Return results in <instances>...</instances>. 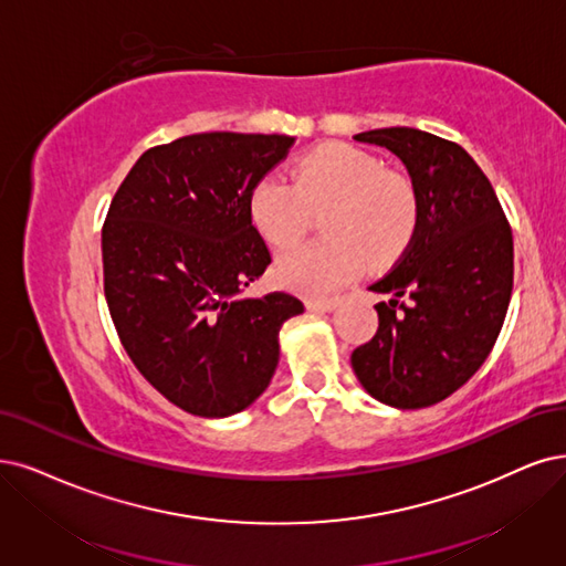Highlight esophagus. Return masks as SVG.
<instances>
[{
    "instance_id": "esophagus-1",
    "label": "esophagus",
    "mask_w": 566,
    "mask_h": 566,
    "mask_svg": "<svg viewBox=\"0 0 566 566\" xmlns=\"http://www.w3.org/2000/svg\"><path fill=\"white\" fill-rule=\"evenodd\" d=\"M305 307L310 312H333L338 307V298H331V301H305Z\"/></svg>"
}]
</instances>
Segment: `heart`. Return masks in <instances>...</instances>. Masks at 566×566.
Wrapping results in <instances>:
<instances>
[{"mask_svg": "<svg viewBox=\"0 0 566 566\" xmlns=\"http://www.w3.org/2000/svg\"><path fill=\"white\" fill-rule=\"evenodd\" d=\"M326 240L284 251L275 277L296 294L331 296L366 268H385L410 244L420 202L412 184L352 144H324L294 167V181L265 175L251 188L249 219L275 249L296 244L312 212Z\"/></svg>", "mask_w": 566, "mask_h": 566, "instance_id": "1", "label": "heart"}]
</instances>
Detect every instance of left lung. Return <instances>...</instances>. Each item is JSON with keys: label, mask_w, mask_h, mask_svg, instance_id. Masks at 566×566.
I'll return each mask as SVG.
<instances>
[{"label": "left lung", "mask_w": 566, "mask_h": 566, "mask_svg": "<svg viewBox=\"0 0 566 566\" xmlns=\"http://www.w3.org/2000/svg\"><path fill=\"white\" fill-rule=\"evenodd\" d=\"M354 139L406 165L420 219L401 261L370 286L391 298L375 305L378 333L352 352V368L380 403L427 408L490 357L511 303L513 233L490 179L459 144L415 128Z\"/></svg>", "instance_id": "obj_1"}]
</instances>
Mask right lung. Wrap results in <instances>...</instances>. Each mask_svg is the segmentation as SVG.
<instances>
[{
    "instance_id": "add662e5",
    "label": "right lung",
    "mask_w": 566,
    "mask_h": 566,
    "mask_svg": "<svg viewBox=\"0 0 566 566\" xmlns=\"http://www.w3.org/2000/svg\"><path fill=\"white\" fill-rule=\"evenodd\" d=\"M296 139L198 133L144 151L102 228L104 296L137 370L198 417L254 403L280 364V328L305 310L242 296L270 265L249 196Z\"/></svg>"
}]
</instances>
